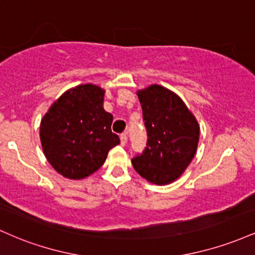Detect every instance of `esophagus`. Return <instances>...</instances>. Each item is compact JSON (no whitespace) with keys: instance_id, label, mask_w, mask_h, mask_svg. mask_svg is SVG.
<instances>
[{"instance_id":"esophagus-1","label":"esophagus","mask_w":255,"mask_h":255,"mask_svg":"<svg viewBox=\"0 0 255 255\" xmlns=\"http://www.w3.org/2000/svg\"><path fill=\"white\" fill-rule=\"evenodd\" d=\"M120 137H121V144L122 145L127 144V133H122L121 135H120Z\"/></svg>"}]
</instances>
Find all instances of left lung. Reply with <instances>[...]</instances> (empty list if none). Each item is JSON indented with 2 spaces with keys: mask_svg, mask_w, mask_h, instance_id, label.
Wrapping results in <instances>:
<instances>
[{
  "mask_svg": "<svg viewBox=\"0 0 255 255\" xmlns=\"http://www.w3.org/2000/svg\"><path fill=\"white\" fill-rule=\"evenodd\" d=\"M137 97L141 104L147 142L142 153L133 157L131 164L148 182H174L197 152V120L182 99L159 85L137 91Z\"/></svg>",
  "mask_w": 255,
  "mask_h": 255,
  "instance_id": "1",
  "label": "left lung"
}]
</instances>
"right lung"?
Returning <instances> with one entry per match:
<instances>
[{
	"label": "right lung",
	"instance_id": "1",
	"mask_svg": "<svg viewBox=\"0 0 255 255\" xmlns=\"http://www.w3.org/2000/svg\"><path fill=\"white\" fill-rule=\"evenodd\" d=\"M103 89L79 85L63 93L40 122L46 159L62 176L81 180L97 171L108 152L120 144L111 131L113 115L104 110Z\"/></svg>",
	"mask_w": 255,
	"mask_h": 255
}]
</instances>
